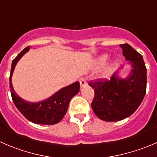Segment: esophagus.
Returning <instances> with one entry per match:
<instances>
[{"label":"esophagus","instance_id":"1","mask_svg":"<svg viewBox=\"0 0 157 157\" xmlns=\"http://www.w3.org/2000/svg\"><path fill=\"white\" fill-rule=\"evenodd\" d=\"M79 81H80V86H81V87H83V86H84L86 84V79L83 78V77H81V78L79 80Z\"/></svg>","mask_w":157,"mask_h":157}]
</instances>
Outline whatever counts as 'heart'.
Here are the masks:
<instances>
[{"label":"heart","mask_w":157,"mask_h":157,"mask_svg":"<svg viewBox=\"0 0 157 157\" xmlns=\"http://www.w3.org/2000/svg\"><path fill=\"white\" fill-rule=\"evenodd\" d=\"M106 60H107V55H106V54L102 55L100 56L98 58V60H97V63H98L99 65H103V63H105V62L106 61Z\"/></svg>","instance_id":"heart-1"}]
</instances>
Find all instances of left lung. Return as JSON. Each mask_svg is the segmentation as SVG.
<instances>
[{
    "label": "left lung",
    "mask_w": 157,
    "mask_h": 157,
    "mask_svg": "<svg viewBox=\"0 0 157 157\" xmlns=\"http://www.w3.org/2000/svg\"><path fill=\"white\" fill-rule=\"evenodd\" d=\"M132 70L125 79L117 72L109 80L98 79L88 84L94 89L91 107L100 120L114 122L130 117L142 103L147 90V68L142 55L128 44L120 45Z\"/></svg>",
    "instance_id": "left-lung-1"
}]
</instances>
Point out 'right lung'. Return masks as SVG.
Segmentation results:
<instances>
[{"label":"right lung","instance_id":"obj_1","mask_svg":"<svg viewBox=\"0 0 157 157\" xmlns=\"http://www.w3.org/2000/svg\"><path fill=\"white\" fill-rule=\"evenodd\" d=\"M30 47L24 48L12 61L10 74V88L12 100L18 110L29 121L36 124L53 125L60 122L67 111L71 99L80 91V83L75 82L62 88L47 100L36 103L23 100L14 91L11 77L18 60L27 52Z\"/></svg>","mask_w":157,"mask_h":157}]
</instances>
